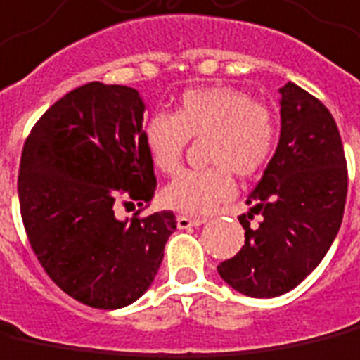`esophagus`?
<instances>
[{
  "label": "esophagus",
  "instance_id": "obj_1",
  "mask_svg": "<svg viewBox=\"0 0 360 360\" xmlns=\"http://www.w3.org/2000/svg\"><path fill=\"white\" fill-rule=\"evenodd\" d=\"M200 224H205V218H191V216L179 214L177 216V228L179 230H188V228H197Z\"/></svg>",
  "mask_w": 360,
  "mask_h": 360
}]
</instances>
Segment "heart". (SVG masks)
Here are the masks:
<instances>
[{"instance_id":"obj_1","label":"heart","mask_w":360,"mask_h":360,"mask_svg":"<svg viewBox=\"0 0 360 360\" xmlns=\"http://www.w3.org/2000/svg\"><path fill=\"white\" fill-rule=\"evenodd\" d=\"M273 112L236 87H195L181 95L175 115L155 110L144 122V144L154 167L175 173L188 138H205L202 169L179 173L163 188L165 205L185 214H206L236 191L232 169L250 177L271 160L276 146Z\"/></svg>"}]
</instances>
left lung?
<instances>
[{"instance_id":"obj_1","label":"left lung","mask_w":360,"mask_h":360,"mask_svg":"<svg viewBox=\"0 0 360 360\" xmlns=\"http://www.w3.org/2000/svg\"><path fill=\"white\" fill-rule=\"evenodd\" d=\"M278 93L281 138L240 216L245 243L218 265V275L251 298L300 285L326 257L345 210V154L331 112L290 82ZM255 214L262 222L251 226Z\"/></svg>"}]
</instances>
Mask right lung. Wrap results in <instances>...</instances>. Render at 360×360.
Returning <instances> with one entry per match:
<instances>
[{
    "label": "right lung",
    "instance_id": "add662e5",
    "mask_svg": "<svg viewBox=\"0 0 360 360\" xmlns=\"http://www.w3.org/2000/svg\"><path fill=\"white\" fill-rule=\"evenodd\" d=\"M144 110L136 89L91 82L54 103L22 148L17 187L32 251L64 292L99 310L124 308L152 286L177 228L172 210L115 214L124 193L138 206L154 198Z\"/></svg>",
    "mask_w": 360,
    "mask_h": 360
}]
</instances>
